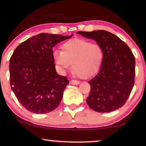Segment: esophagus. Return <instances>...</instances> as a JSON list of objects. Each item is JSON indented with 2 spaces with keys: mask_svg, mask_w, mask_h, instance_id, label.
<instances>
[{
  "mask_svg": "<svg viewBox=\"0 0 146 146\" xmlns=\"http://www.w3.org/2000/svg\"><path fill=\"white\" fill-rule=\"evenodd\" d=\"M70 83L72 85H78L79 84H80V82H79V81H77V80H72L70 81Z\"/></svg>",
  "mask_w": 146,
  "mask_h": 146,
  "instance_id": "obj_1",
  "label": "esophagus"
}]
</instances>
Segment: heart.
Returning a JSON list of instances; mask_svg holds the SVG:
<instances>
[{"instance_id":"obj_1","label":"heart","mask_w":146,"mask_h":146,"mask_svg":"<svg viewBox=\"0 0 146 146\" xmlns=\"http://www.w3.org/2000/svg\"><path fill=\"white\" fill-rule=\"evenodd\" d=\"M104 57L102 48L84 39L75 38L62 46V51L53 52L54 62L62 73H66L72 64L73 73L88 78L99 70Z\"/></svg>"}]
</instances>
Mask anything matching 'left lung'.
Returning <instances> with one entry per match:
<instances>
[{
    "label": "left lung",
    "mask_w": 146,
    "mask_h": 146,
    "mask_svg": "<svg viewBox=\"0 0 146 146\" xmlns=\"http://www.w3.org/2000/svg\"><path fill=\"white\" fill-rule=\"evenodd\" d=\"M76 33L96 41L104 53L100 71L88 82L91 91L86 102L97 112L115 111L126 102L134 85V55L124 42L110 32L95 30Z\"/></svg>",
    "instance_id": "8db88e82"
}]
</instances>
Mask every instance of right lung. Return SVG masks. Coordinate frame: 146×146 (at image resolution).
I'll return each instance as SVG.
<instances>
[{"label": "right lung", "instance_id": "obj_1", "mask_svg": "<svg viewBox=\"0 0 146 146\" xmlns=\"http://www.w3.org/2000/svg\"><path fill=\"white\" fill-rule=\"evenodd\" d=\"M73 35L40 33L15 49L9 60L10 85L27 110L44 114L60 103L69 80L56 73L53 48Z\"/></svg>", "mask_w": 146, "mask_h": 146}]
</instances>
